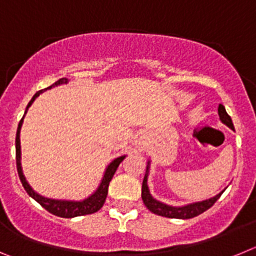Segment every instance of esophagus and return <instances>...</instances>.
I'll return each mask as SVG.
<instances>
[{
	"mask_svg": "<svg viewBox=\"0 0 256 256\" xmlns=\"http://www.w3.org/2000/svg\"><path fill=\"white\" fill-rule=\"evenodd\" d=\"M138 148H140V146H138Z\"/></svg>",
	"mask_w": 256,
	"mask_h": 256,
	"instance_id": "34e87169",
	"label": "esophagus"
}]
</instances>
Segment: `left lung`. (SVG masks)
<instances>
[{"label":"left lung","mask_w":256,"mask_h":256,"mask_svg":"<svg viewBox=\"0 0 256 256\" xmlns=\"http://www.w3.org/2000/svg\"><path fill=\"white\" fill-rule=\"evenodd\" d=\"M218 115L219 119L223 124L230 128L232 130H234V123H232V119H230V115L226 112V108L223 105H219L218 108ZM150 168H151V160H148V165H146V173H144V182H142V200H144V204L146 205L148 210L154 214H158V216H166V218H174V219H190L194 218V216H200L201 212H206L209 208H212L214 205L216 200L220 198V195L224 192V190L222 192H219L218 195L212 196V198H206V200L202 201H196V202H191V204L182 205V206H173V205L164 204L162 201L156 200L150 192V187H148V174H150Z\"/></svg>","instance_id":"8db88e82"}]
</instances>
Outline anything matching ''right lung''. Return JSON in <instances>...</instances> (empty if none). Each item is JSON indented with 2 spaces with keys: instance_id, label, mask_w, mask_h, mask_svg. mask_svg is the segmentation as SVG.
<instances>
[{
  "instance_id": "obj_1",
  "label": "right lung",
  "mask_w": 256,
  "mask_h": 256,
  "mask_svg": "<svg viewBox=\"0 0 256 256\" xmlns=\"http://www.w3.org/2000/svg\"><path fill=\"white\" fill-rule=\"evenodd\" d=\"M69 82L68 78H61L58 79V82H55L52 86H50L46 90H50L52 87H58L61 84H66ZM44 90V91H46ZM44 91H38L34 96L32 97V100L29 101L28 106L26 108V112L22 115V120H20L19 126H18L16 130V140H15V148H16V168L18 173H19V178L22 183V187L26 188V191L28 192V195L32 198H34L38 204L42 205L47 212H50L54 216H61V218H74V216H87V214H94V212H98L101 208L104 206L106 200V196H108V183L112 180V176L116 172L118 166L126 159V155H122L115 158L112 162H110L106 166L105 172L102 174V178H101L100 184L97 186V188L92 192L91 195L88 198H83V200H65V198H46V196L40 195L38 192H36L32 188V186L26 180V176H24V172H22V146H20V130H22V122H24V118L26 114L28 112V108H30L32 104L34 102V100L42 94Z\"/></svg>"
}]
</instances>
